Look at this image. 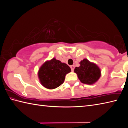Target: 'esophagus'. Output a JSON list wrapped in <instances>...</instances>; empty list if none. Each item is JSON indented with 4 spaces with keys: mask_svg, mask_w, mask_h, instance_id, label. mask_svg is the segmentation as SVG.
Here are the masks:
<instances>
[{
    "mask_svg": "<svg viewBox=\"0 0 128 128\" xmlns=\"http://www.w3.org/2000/svg\"><path fill=\"white\" fill-rule=\"evenodd\" d=\"M70 67L71 70H72V71L74 70V66H71Z\"/></svg>",
    "mask_w": 128,
    "mask_h": 128,
    "instance_id": "1",
    "label": "esophagus"
}]
</instances>
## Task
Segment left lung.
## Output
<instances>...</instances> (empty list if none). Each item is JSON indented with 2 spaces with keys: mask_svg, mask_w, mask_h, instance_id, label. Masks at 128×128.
Masks as SVG:
<instances>
[{
  "mask_svg": "<svg viewBox=\"0 0 128 128\" xmlns=\"http://www.w3.org/2000/svg\"><path fill=\"white\" fill-rule=\"evenodd\" d=\"M80 66L74 68V72L82 83L92 85L98 81L101 76V70L96 64L84 59L80 62Z\"/></svg>",
  "mask_w": 128,
  "mask_h": 128,
  "instance_id": "8db88e82",
  "label": "left lung"
}]
</instances>
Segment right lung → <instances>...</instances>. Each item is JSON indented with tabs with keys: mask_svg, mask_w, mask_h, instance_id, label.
<instances>
[{
	"mask_svg": "<svg viewBox=\"0 0 128 128\" xmlns=\"http://www.w3.org/2000/svg\"><path fill=\"white\" fill-rule=\"evenodd\" d=\"M71 72L68 65L55 58L47 60L39 69L38 76L40 83L48 89H54L63 83L66 74Z\"/></svg>",
	"mask_w": 128,
	"mask_h": 128,
	"instance_id": "right-lung-1",
	"label": "right lung"
}]
</instances>
